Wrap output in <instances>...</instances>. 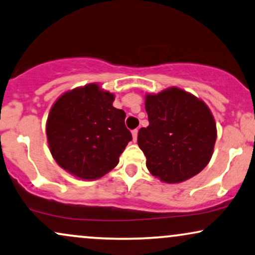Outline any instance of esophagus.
I'll return each instance as SVG.
<instances>
[{"label": "esophagus", "instance_id": "1", "mask_svg": "<svg viewBox=\"0 0 255 255\" xmlns=\"http://www.w3.org/2000/svg\"><path fill=\"white\" fill-rule=\"evenodd\" d=\"M137 134H138V130L136 128V130L132 131V139H133V142H136V140H137Z\"/></svg>", "mask_w": 255, "mask_h": 255}]
</instances>
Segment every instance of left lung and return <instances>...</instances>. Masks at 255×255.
Masks as SVG:
<instances>
[{"label": "left lung", "instance_id": "1", "mask_svg": "<svg viewBox=\"0 0 255 255\" xmlns=\"http://www.w3.org/2000/svg\"><path fill=\"white\" fill-rule=\"evenodd\" d=\"M149 127L138 131V145L150 174L181 183L202 171L214 152L216 123L207 104L178 87L145 94Z\"/></svg>", "mask_w": 255, "mask_h": 255}]
</instances>
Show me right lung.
<instances>
[{"label":"right lung","instance_id":"add662e5","mask_svg":"<svg viewBox=\"0 0 255 255\" xmlns=\"http://www.w3.org/2000/svg\"><path fill=\"white\" fill-rule=\"evenodd\" d=\"M115 94L99 84L62 93L53 104L46 134L53 158L64 170L93 181L111 171L132 139L125 112L113 108Z\"/></svg>","mask_w":255,"mask_h":255}]
</instances>
